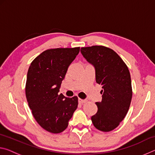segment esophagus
Returning a JSON list of instances; mask_svg holds the SVG:
<instances>
[{
    "instance_id": "obj_1",
    "label": "esophagus",
    "mask_w": 155,
    "mask_h": 155,
    "mask_svg": "<svg viewBox=\"0 0 155 155\" xmlns=\"http://www.w3.org/2000/svg\"><path fill=\"white\" fill-rule=\"evenodd\" d=\"M78 103H81V104H83V103H85L86 101L85 100H83L81 98H78Z\"/></svg>"
}]
</instances>
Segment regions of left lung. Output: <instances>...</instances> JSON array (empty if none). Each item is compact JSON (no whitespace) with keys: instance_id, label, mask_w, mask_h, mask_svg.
Masks as SVG:
<instances>
[{"instance_id":"obj_1","label":"left lung","mask_w":155,"mask_h":155,"mask_svg":"<svg viewBox=\"0 0 155 155\" xmlns=\"http://www.w3.org/2000/svg\"><path fill=\"white\" fill-rule=\"evenodd\" d=\"M81 52L95 68L96 81L103 88L102 101L96 103L98 111L91 121L97 129L109 132L118 127L129 109L133 95L129 70L121 57L107 47H83Z\"/></svg>"}]
</instances>
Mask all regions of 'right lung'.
Wrapping results in <instances>:
<instances>
[{"mask_svg":"<svg viewBox=\"0 0 155 155\" xmlns=\"http://www.w3.org/2000/svg\"><path fill=\"white\" fill-rule=\"evenodd\" d=\"M80 47L52 48L44 51L31 62L26 82V97L33 117L44 129L59 133L78 106V98L59 93L68 68Z\"/></svg>","mask_w":155,"mask_h":155,"instance_id":"right-lung-1","label":"right lung"}]
</instances>
